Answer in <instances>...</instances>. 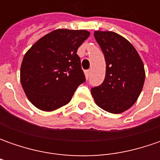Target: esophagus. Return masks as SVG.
<instances>
[{"mask_svg":"<svg viewBox=\"0 0 160 160\" xmlns=\"http://www.w3.org/2000/svg\"><path fill=\"white\" fill-rule=\"evenodd\" d=\"M90 72H91L90 70H85V71H84V74H85V77H86V78H88V77H89Z\"/></svg>","mask_w":160,"mask_h":160,"instance_id":"34e87169","label":"esophagus"}]
</instances>
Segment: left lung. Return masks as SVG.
I'll use <instances>...</instances> for the list:
<instances>
[{
  "mask_svg": "<svg viewBox=\"0 0 160 160\" xmlns=\"http://www.w3.org/2000/svg\"><path fill=\"white\" fill-rule=\"evenodd\" d=\"M106 60L103 83L91 89L95 103L109 113L127 110L137 101L145 80L144 66L130 42L111 31H95Z\"/></svg>",
  "mask_w": 160,
  "mask_h": 160,
  "instance_id": "left-lung-1",
  "label": "left lung"
}]
</instances>
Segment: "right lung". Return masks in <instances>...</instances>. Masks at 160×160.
I'll use <instances>...</instances> for the list:
<instances>
[{
  "instance_id": "right-lung-1",
  "label": "right lung",
  "mask_w": 160,
  "mask_h": 160,
  "mask_svg": "<svg viewBox=\"0 0 160 160\" xmlns=\"http://www.w3.org/2000/svg\"><path fill=\"white\" fill-rule=\"evenodd\" d=\"M86 30L57 29L42 36L25 54L20 82L28 99L41 110L68 104L85 81L77 49L89 37Z\"/></svg>"
}]
</instances>
